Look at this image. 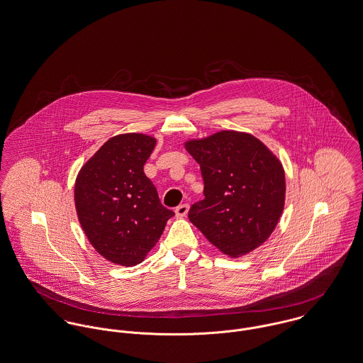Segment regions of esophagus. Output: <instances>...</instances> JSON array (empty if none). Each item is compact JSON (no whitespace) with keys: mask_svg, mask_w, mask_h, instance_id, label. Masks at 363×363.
Wrapping results in <instances>:
<instances>
[{"mask_svg":"<svg viewBox=\"0 0 363 363\" xmlns=\"http://www.w3.org/2000/svg\"><path fill=\"white\" fill-rule=\"evenodd\" d=\"M188 210H189V206L188 204H179L177 208H175V216L178 218H182L188 214Z\"/></svg>","mask_w":363,"mask_h":363,"instance_id":"obj_1","label":"esophagus"}]
</instances>
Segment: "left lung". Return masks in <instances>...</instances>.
<instances>
[{
  "label": "left lung",
  "instance_id": "obj_1",
  "mask_svg": "<svg viewBox=\"0 0 363 363\" xmlns=\"http://www.w3.org/2000/svg\"><path fill=\"white\" fill-rule=\"evenodd\" d=\"M186 150L200 164L204 181V199L192 204L191 223L230 257L261 246L284 206L279 160L261 140L236 131L189 140Z\"/></svg>",
  "mask_w": 363,
  "mask_h": 363
}]
</instances>
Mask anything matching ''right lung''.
<instances>
[{"label": "right lung", "mask_w": 363, "mask_h": 363, "mask_svg": "<svg viewBox=\"0 0 363 363\" xmlns=\"http://www.w3.org/2000/svg\"><path fill=\"white\" fill-rule=\"evenodd\" d=\"M155 145V138L143 134L113 137L76 179L74 201L84 232L95 250L118 265L143 261L174 216L143 172Z\"/></svg>", "instance_id": "1"}]
</instances>
